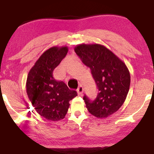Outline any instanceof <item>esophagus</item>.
<instances>
[{"mask_svg":"<svg viewBox=\"0 0 154 154\" xmlns=\"http://www.w3.org/2000/svg\"><path fill=\"white\" fill-rule=\"evenodd\" d=\"M83 91H84L83 87L82 85H79V87L77 88V93H78L79 95H82V94H83Z\"/></svg>","mask_w":154,"mask_h":154,"instance_id":"esophagus-1","label":"esophagus"}]
</instances>
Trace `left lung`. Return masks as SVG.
<instances>
[{"mask_svg":"<svg viewBox=\"0 0 154 154\" xmlns=\"http://www.w3.org/2000/svg\"><path fill=\"white\" fill-rule=\"evenodd\" d=\"M75 51L91 72L98 89L94 101L84 96L89 112L98 118H107L125 101L130 85V74L124 62L101 44H79Z\"/></svg>","mask_w":154,"mask_h":154,"instance_id":"8db88e82","label":"left lung"}]
</instances>
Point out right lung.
Here are the masks:
<instances>
[{
    "mask_svg": "<svg viewBox=\"0 0 154 154\" xmlns=\"http://www.w3.org/2000/svg\"><path fill=\"white\" fill-rule=\"evenodd\" d=\"M67 51L68 48L65 46L48 48L31 68L26 79V94L30 102L40 116L51 121L64 118L69 101L77 96V91L53 77V70L66 56Z\"/></svg>",
    "mask_w": 154,
    "mask_h": 154,
    "instance_id": "1",
    "label": "right lung"
}]
</instances>
